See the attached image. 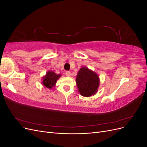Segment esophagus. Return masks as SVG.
<instances>
[{
    "mask_svg": "<svg viewBox=\"0 0 147 147\" xmlns=\"http://www.w3.org/2000/svg\"><path fill=\"white\" fill-rule=\"evenodd\" d=\"M65 75H66L67 77H70V75H71V73H70V72H69V71H66Z\"/></svg>",
    "mask_w": 147,
    "mask_h": 147,
    "instance_id": "1",
    "label": "esophagus"
}]
</instances>
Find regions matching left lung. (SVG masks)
Instances as JSON below:
<instances>
[{
  "label": "left lung",
  "instance_id": "left-lung-1",
  "mask_svg": "<svg viewBox=\"0 0 147 147\" xmlns=\"http://www.w3.org/2000/svg\"><path fill=\"white\" fill-rule=\"evenodd\" d=\"M76 83L80 94L90 97L97 92L99 86V78L92 70L86 67H82L77 74Z\"/></svg>",
  "mask_w": 147,
  "mask_h": 147
}]
</instances>
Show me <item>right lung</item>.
Returning a JSON list of instances; mask_svg holds the SVG:
<instances>
[{
  "mask_svg": "<svg viewBox=\"0 0 147 147\" xmlns=\"http://www.w3.org/2000/svg\"><path fill=\"white\" fill-rule=\"evenodd\" d=\"M61 75V74L57 75L52 71H48L45 76L43 78L42 84L45 87L51 89L55 85L56 81L59 79Z\"/></svg>",
  "mask_w": 147,
  "mask_h": 147,
  "instance_id": "add662e5",
  "label": "right lung"
}]
</instances>
